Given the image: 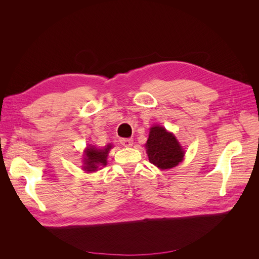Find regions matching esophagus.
Segmentation results:
<instances>
[{
	"mask_svg": "<svg viewBox=\"0 0 259 259\" xmlns=\"http://www.w3.org/2000/svg\"><path fill=\"white\" fill-rule=\"evenodd\" d=\"M119 142L124 147H131L133 145V140L132 139H120Z\"/></svg>",
	"mask_w": 259,
	"mask_h": 259,
	"instance_id": "esophagus-1",
	"label": "esophagus"
}]
</instances>
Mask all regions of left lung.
<instances>
[{
	"label": "left lung",
	"mask_w": 259,
	"mask_h": 259,
	"mask_svg": "<svg viewBox=\"0 0 259 259\" xmlns=\"http://www.w3.org/2000/svg\"><path fill=\"white\" fill-rule=\"evenodd\" d=\"M146 148L149 161L160 169L178 166L185 155V151L174 135L160 126L150 129Z\"/></svg>",
	"instance_id": "1"
}]
</instances>
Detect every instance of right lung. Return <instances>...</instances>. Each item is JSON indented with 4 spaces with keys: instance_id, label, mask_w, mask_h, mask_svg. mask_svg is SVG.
<instances>
[{
    "instance_id": "right-lung-1",
    "label": "right lung",
    "mask_w": 259,
    "mask_h": 259,
    "mask_svg": "<svg viewBox=\"0 0 259 259\" xmlns=\"http://www.w3.org/2000/svg\"><path fill=\"white\" fill-rule=\"evenodd\" d=\"M111 149V146L108 145L107 148L98 149L93 146H90L86 150L85 157V167L84 169L87 171H97L99 166L107 165V156L108 152Z\"/></svg>"
}]
</instances>
